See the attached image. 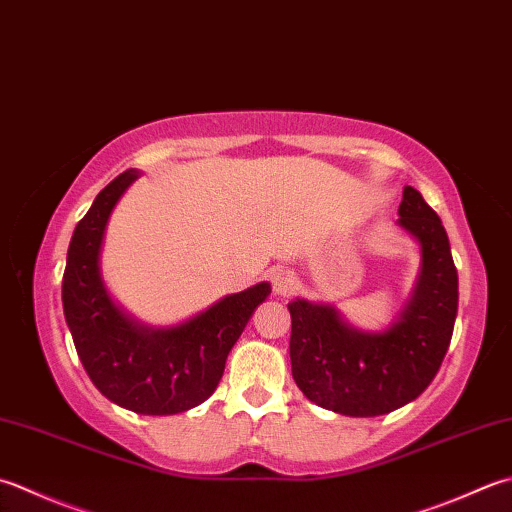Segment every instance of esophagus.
<instances>
[{
	"label": "esophagus",
	"instance_id": "1",
	"mask_svg": "<svg viewBox=\"0 0 512 512\" xmlns=\"http://www.w3.org/2000/svg\"><path fill=\"white\" fill-rule=\"evenodd\" d=\"M270 284H273V293L279 297H288L297 290V277L293 270L277 268L270 273Z\"/></svg>",
	"mask_w": 512,
	"mask_h": 512
}]
</instances>
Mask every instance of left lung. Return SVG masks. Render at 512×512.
Masks as SVG:
<instances>
[{"label": "left lung", "mask_w": 512, "mask_h": 512, "mask_svg": "<svg viewBox=\"0 0 512 512\" xmlns=\"http://www.w3.org/2000/svg\"><path fill=\"white\" fill-rule=\"evenodd\" d=\"M397 224L415 237L422 264L410 299L386 330L350 326L330 304H288L295 384L339 415L377 417L413 402L435 379L453 337L459 282L442 219L406 186Z\"/></svg>", "instance_id": "1"}]
</instances>
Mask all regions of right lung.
Wrapping results in <instances>:
<instances>
[{
    "label": "right lung",
    "instance_id": "add662e5",
    "mask_svg": "<svg viewBox=\"0 0 512 512\" xmlns=\"http://www.w3.org/2000/svg\"><path fill=\"white\" fill-rule=\"evenodd\" d=\"M137 177L135 168L115 177L77 224L62 282L64 317L99 393L139 415H177L215 393L230 348L270 295V284L226 295L175 326L153 328L124 313L99 262L110 213Z\"/></svg>",
    "mask_w": 512,
    "mask_h": 512
}]
</instances>
